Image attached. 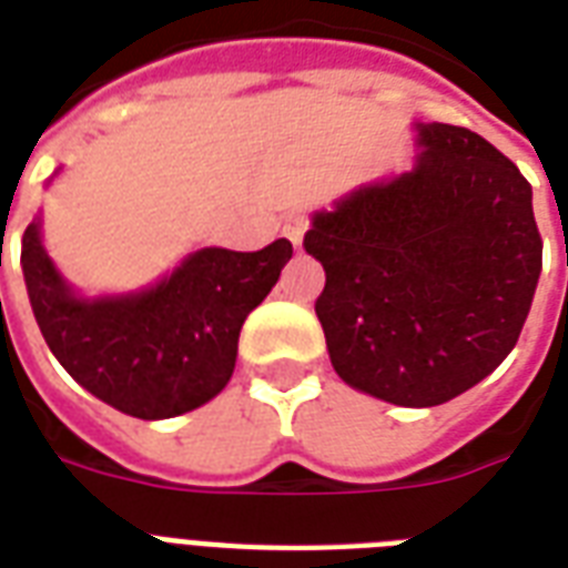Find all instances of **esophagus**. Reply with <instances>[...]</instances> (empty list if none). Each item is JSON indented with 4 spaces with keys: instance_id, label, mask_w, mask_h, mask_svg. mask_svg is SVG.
<instances>
[{
    "instance_id": "esophagus-1",
    "label": "esophagus",
    "mask_w": 568,
    "mask_h": 568,
    "mask_svg": "<svg viewBox=\"0 0 568 568\" xmlns=\"http://www.w3.org/2000/svg\"><path fill=\"white\" fill-rule=\"evenodd\" d=\"M310 230V217L303 212H292V214H285V223H283V232L292 239L294 247H301V241H303V232Z\"/></svg>"
}]
</instances>
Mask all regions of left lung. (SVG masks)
<instances>
[{
  "instance_id": "left-lung-1",
  "label": "left lung",
  "mask_w": 568,
  "mask_h": 568,
  "mask_svg": "<svg viewBox=\"0 0 568 568\" xmlns=\"http://www.w3.org/2000/svg\"><path fill=\"white\" fill-rule=\"evenodd\" d=\"M409 173L363 185L312 217L303 247L324 265L315 301L347 386L436 406L510 354L542 271L530 182L486 138L415 123Z\"/></svg>"
}]
</instances>
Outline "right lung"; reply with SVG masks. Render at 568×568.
Listing matches in <instances>:
<instances>
[{"instance_id": "1", "label": "right lung", "mask_w": 568, "mask_h": 568, "mask_svg": "<svg viewBox=\"0 0 568 568\" xmlns=\"http://www.w3.org/2000/svg\"><path fill=\"white\" fill-rule=\"evenodd\" d=\"M288 258V239L256 253L203 247L153 288L88 301L58 274L34 217L20 265L40 333L67 374L120 413L155 422L191 413L230 383L241 324Z\"/></svg>"}]
</instances>
